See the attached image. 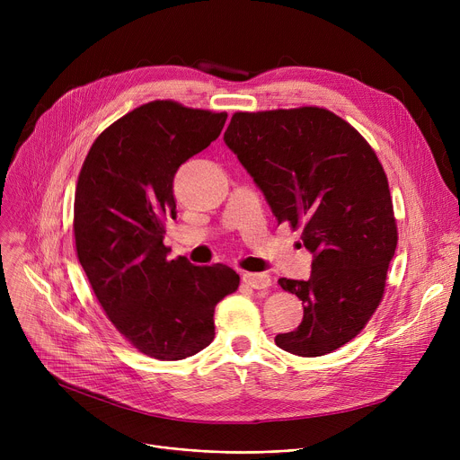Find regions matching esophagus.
Masks as SVG:
<instances>
[{
    "instance_id": "34e87169",
    "label": "esophagus",
    "mask_w": 460,
    "mask_h": 460,
    "mask_svg": "<svg viewBox=\"0 0 460 460\" xmlns=\"http://www.w3.org/2000/svg\"><path fill=\"white\" fill-rule=\"evenodd\" d=\"M243 281L252 287V288H269L272 285V279L269 274H253V272H244Z\"/></svg>"
}]
</instances>
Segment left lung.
<instances>
[{
    "instance_id": "left-lung-1",
    "label": "left lung",
    "mask_w": 460,
    "mask_h": 460,
    "mask_svg": "<svg viewBox=\"0 0 460 460\" xmlns=\"http://www.w3.org/2000/svg\"><path fill=\"white\" fill-rule=\"evenodd\" d=\"M224 141L278 224L304 227L313 253L309 279H279L302 300L304 319L278 333L276 345L304 358L343 347L378 307L397 248L390 186L375 151L347 120L315 106L238 111Z\"/></svg>"
}]
</instances>
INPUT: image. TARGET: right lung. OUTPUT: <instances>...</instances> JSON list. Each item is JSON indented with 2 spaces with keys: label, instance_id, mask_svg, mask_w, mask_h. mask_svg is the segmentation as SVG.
Wrapping results in <instances>:
<instances>
[{
  "label": "right lung",
  "instance_id": "add662e5",
  "mask_svg": "<svg viewBox=\"0 0 460 460\" xmlns=\"http://www.w3.org/2000/svg\"><path fill=\"white\" fill-rule=\"evenodd\" d=\"M226 119L173 101L143 104L94 139L78 177L80 264L119 333L156 359L208 347L216 304L238 288L226 264L169 261L164 246V220L177 217V169L220 136Z\"/></svg>",
  "mask_w": 460,
  "mask_h": 460
}]
</instances>
